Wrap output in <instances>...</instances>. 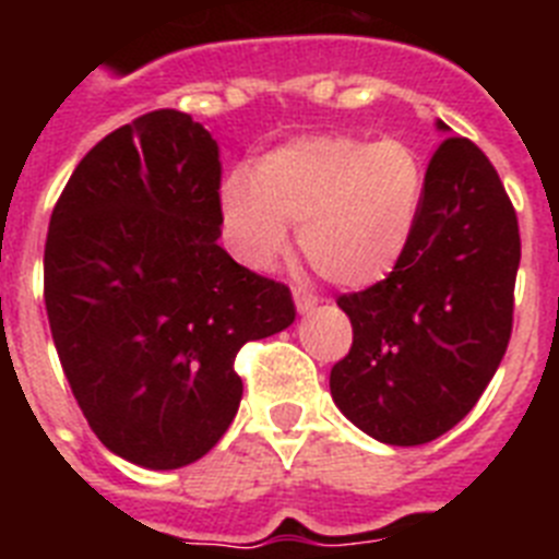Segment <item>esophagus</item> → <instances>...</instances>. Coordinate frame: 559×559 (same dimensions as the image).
<instances>
[{"label":"esophagus","instance_id":"1","mask_svg":"<svg viewBox=\"0 0 559 559\" xmlns=\"http://www.w3.org/2000/svg\"><path fill=\"white\" fill-rule=\"evenodd\" d=\"M294 302H296V310H299V313H308V310L316 308V302H319V299H316L310 290L294 288Z\"/></svg>","mask_w":559,"mask_h":559}]
</instances>
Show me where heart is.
<instances>
[{
  "label": "heart",
  "instance_id": "b5f03b06",
  "mask_svg": "<svg viewBox=\"0 0 559 559\" xmlns=\"http://www.w3.org/2000/svg\"><path fill=\"white\" fill-rule=\"evenodd\" d=\"M423 192L426 167L408 142L322 133L269 151L251 176H229L221 218L249 269H271L288 249V224H299V249L324 280L367 288L403 263Z\"/></svg>",
  "mask_w": 559,
  "mask_h": 559
}]
</instances>
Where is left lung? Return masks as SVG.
Instances as JSON below:
<instances>
[{"label":"left lung","instance_id":"obj_1","mask_svg":"<svg viewBox=\"0 0 559 559\" xmlns=\"http://www.w3.org/2000/svg\"><path fill=\"white\" fill-rule=\"evenodd\" d=\"M518 263V215L496 167L476 142L448 136L403 263L335 299L353 322V347L330 372L335 406L386 445L451 431L507 353Z\"/></svg>","mask_w":559,"mask_h":559}]
</instances>
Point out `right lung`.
<instances>
[{
	"instance_id": "add662e5",
	"label": "right lung",
	"mask_w": 559,
	"mask_h": 559,
	"mask_svg": "<svg viewBox=\"0 0 559 559\" xmlns=\"http://www.w3.org/2000/svg\"><path fill=\"white\" fill-rule=\"evenodd\" d=\"M221 224L218 142L176 108L103 136L49 218L63 374L103 445L151 471L212 451L240 406V347L296 316L288 285L221 249Z\"/></svg>"
}]
</instances>
